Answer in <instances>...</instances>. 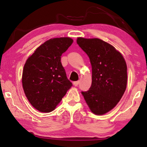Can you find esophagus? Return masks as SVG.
I'll return each mask as SVG.
<instances>
[{"instance_id":"1","label":"esophagus","mask_w":147,"mask_h":147,"mask_svg":"<svg viewBox=\"0 0 147 147\" xmlns=\"http://www.w3.org/2000/svg\"><path fill=\"white\" fill-rule=\"evenodd\" d=\"M73 84L74 86H77L79 84V81H76V82H73Z\"/></svg>"}]
</instances>
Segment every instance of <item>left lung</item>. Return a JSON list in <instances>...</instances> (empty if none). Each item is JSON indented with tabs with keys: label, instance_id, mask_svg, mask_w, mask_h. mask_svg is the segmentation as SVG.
<instances>
[{
	"label": "left lung",
	"instance_id": "8db88e82",
	"mask_svg": "<svg viewBox=\"0 0 147 147\" xmlns=\"http://www.w3.org/2000/svg\"><path fill=\"white\" fill-rule=\"evenodd\" d=\"M92 67V84L82 92L90 110L104 115L120 101L127 84V66L122 54L111 45L98 38H77Z\"/></svg>",
	"mask_w": 147,
	"mask_h": 147
}]
</instances>
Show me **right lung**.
Wrapping results in <instances>:
<instances>
[{"instance_id": "1", "label": "right lung", "mask_w": 147, "mask_h": 147, "mask_svg": "<svg viewBox=\"0 0 147 147\" xmlns=\"http://www.w3.org/2000/svg\"><path fill=\"white\" fill-rule=\"evenodd\" d=\"M70 38L50 39L36 49L24 65L22 84L32 106L53 111L73 84L67 78L61 56L73 43Z\"/></svg>"}]
</instances>
